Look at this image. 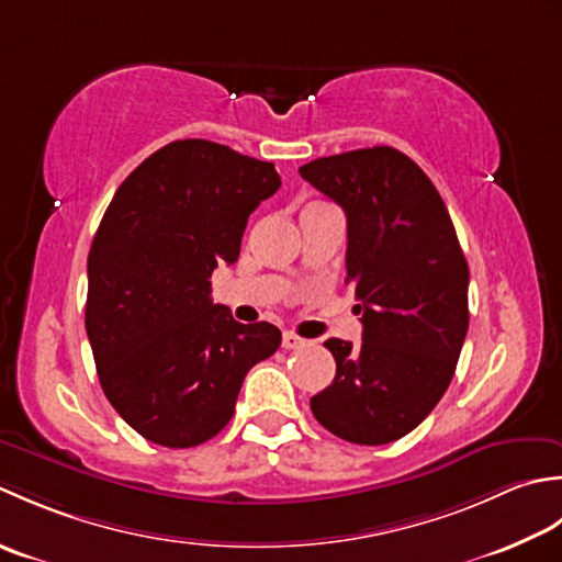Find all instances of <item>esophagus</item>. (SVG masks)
Returning a JSON list of instances; mask_svg holds the SVG:
<instances>
[{
	"mask_svg": "<svg viewBox=\"0 0 562 562\" xmlns=\"http://www.w3.org/2000/svg\"><path fill=\"white\" fill-rule=\"evenodd\" d=\"M281 345H283V349H301V347H305V345H307V339L297 337L295 331H283Z\"/></svg>",
	"mask_w": 562,
	"mask_h": 562,
	"instance_id": "obj_1",
	"label": "esophagus"
}]
</instances>
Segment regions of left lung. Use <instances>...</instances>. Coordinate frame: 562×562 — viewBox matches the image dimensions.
I'll list each match as a JSON object with an SVG mask.
<instances>
[{
  "label": "left lung",
  "instance_id": "8db88e82",
  "mask_svg": "<svg viewBox=\"0 0 562 562\" xmlns=\"http://www.w3.org/2000/svg\"><path fill=\"white\" fill-rule=\"evenodd\" d=\"M347 213V283L361 345L327 339L337 373L311 397L335 437L381 446L425 422L449 387L468 331V261L437 187L407 155L375 145L303 165Z\"/></svg>",
  "mask_w": 562,
  "mask_h": 562
}]
</instances>
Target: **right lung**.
<instances>
[{
    "label": "right lung",
    "instance_id": "add662e5",
    "mask_svg": "<svg viewBox=\"0 0 562 562\" xmlns=\"http://www.w3.org/2000/svg\"><path fill=\"white\" fill-rule=\"evenodd\" d=\"M271 162L211 140H175L123 181L89 249L85 325L99 383L147 441L191 449L233 419L251 366L281 331L211 301L249 213L279 191Z\"/></svg>",
    "mask_w": 562,
    "mask_h": 562
}]
</instances>
